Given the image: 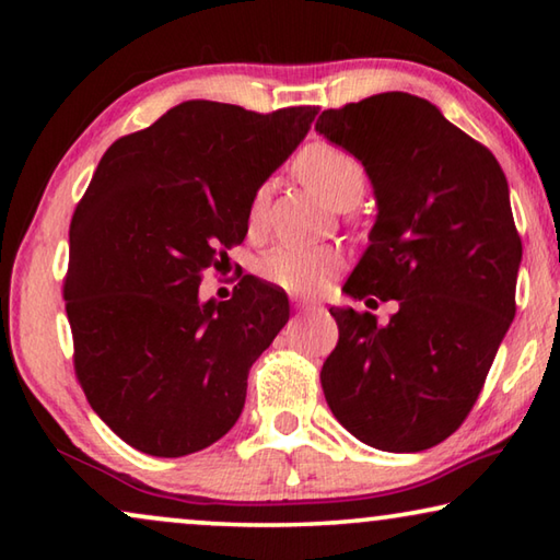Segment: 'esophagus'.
Returning a JSON list of instances; mask_svg holds the SVG:
<instances>
[{"instance_id": "34e87169", "label": "esophagus", "mask_w": 560, "mask_h": 560, "mask_svg": "<svg viewBox=\"0 0 560 560\" xmlns=\"http://www.w3.org/2000/svg\"><path fill=\"white\" fill-rule=\"evenodd\" d=\"M293 306H296L299 314H314V311H320L318 303L308 299H293Z\"/></svg>"}]
</instances>
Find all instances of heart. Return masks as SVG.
<instances>
[{
	"label": "heart",
	"instance_id": "heart-1",
	"mask_svg": "<svg viewBox=\"0 0 560 560\" xmlns=\"http://www.w3.org/2000/svg\"><path fill=\"white\" fill-rule=\"evenodd\" d=\"M296 173L314 192L338 210L353 207L365 189V170L348 150L334 143H311L296 155ZM267 195L257 189L246 212L254 230L264 217ZM338 252L330 246H277L259 261V277L283 291L306 293L318 289L338 267Z\"/></svg>",
	"mask_w": 560,
	"mask_h": 560
}]
</instances>
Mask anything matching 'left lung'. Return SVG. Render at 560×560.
Wrapping results in <instances>:
<instances>
[{
  "instance_id": "left-lung-1",
  "label": "left lung",
  "mask_w": 560,
  "mask_h": 560,
  "mask_svg": "<svg viewBox=\"0 0 560 560\" xmlns=\"http://www.w3.org/2000/svg\"><path fill=\"white\" fill-rule=\"evenodd\" d=\"M316 130L371 177L377 217L350 299L400 303L385 326L330 308L326 402L360 442L430 450L467 420L516 314L521 240L489 150L402 91L324 110Z\"/></svg>"
}]
</instances>
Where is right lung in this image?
I'll return each instance as SVG.
<instances>
[{
	"mask_svg": "<svg viewBox=\"0 0 560 560\" xmlns=\"http://www.w3.org/2000/svg\"><path fill=\"white\" fill-rule=\"evenodd\" d=\"M316 116L185 101L101 158L71 220L63 301L75 377L130 447L185 457L240 420L289 299L244 277L230 301L202 303V271L244 242L254 192Z\"/></svg>",
	"mask_w": 560,
	"mask_h": 560,
	"instance_id": "obj_1",
	"label": "right lung"
}]
</instances>
